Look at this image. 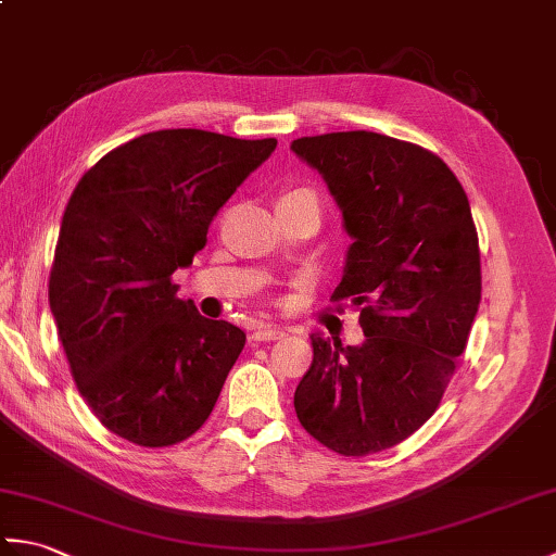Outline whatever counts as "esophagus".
<instances>
[{
  "label": "esophagus",
  "mask_w": 556,
  "mask_h": 556,
  "mask_svg": "<svg viewBox=\"0 0 556 556\" xmlns=\"http://www.w3.org/2000/svg\"><path fill=\"white\" fill-rule=\"evenodd\" d=\"M281 337H285V329H279L275 325H257L253 329V341H271Z\"/></svg>",
  "instance_id": "1"
}]
</instances>
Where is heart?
I'll return each instance as SVG.
<instances>
[{
	"instance_id": "1",
	"label": "heart",
	"mask_w": 556,
	"mask_h": 556,
	"mask_svg": "<svg viewBox=\"0 0 556 556\" xmlns=\"http://www.w3.org/2000/svg\"><path fill=\"white\" fill-rule=\"evenodd\" d=\"M287 195H291V198H308V200H315V203H317L315 193L308 191V188H293V191H289ZM287 195H285V198H287Z\"/></svg>"
}]
</instances>
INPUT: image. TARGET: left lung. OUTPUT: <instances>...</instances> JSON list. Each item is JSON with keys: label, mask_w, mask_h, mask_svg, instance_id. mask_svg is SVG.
<instances>
[{"label": "left lung", "mask_w": 556, "mask_h": 556, "mask_svg": "<svg viewBox=\"0 0 556 556\" xmlns=\"http://www.w3.org/2000/svg\"><path fill=\"white\" fill-rule=\"evenodd\" d=\"M291 150L334 195L353 239L332 301L361 311L365 341L313 334L293 394L301 425L344 456L404 442L440 406L480 305L468 195L420 146L372 131L305 136Z\"/></svg>", "instance_id": "left-lung-1"}]
</instances>
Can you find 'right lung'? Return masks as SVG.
Listing matches in <instances>:
<instances>
[{"label":"right lung","instance_id":"add662e5","mask_svg":"<svg viewBox=\"0 0 556 556\" xmlns=\"http://www.w3.org/2000/svg\"><path fill=\"white\" fill-rule=\"evenodd\" d=\"M275 148L164 128L108 152L71 193L50 308L78 392L110 432L172 446L210 418L245 334L176 296L172 275Z\"/></svg>","mask_w":556,"mask_h":556}]
</instances>
